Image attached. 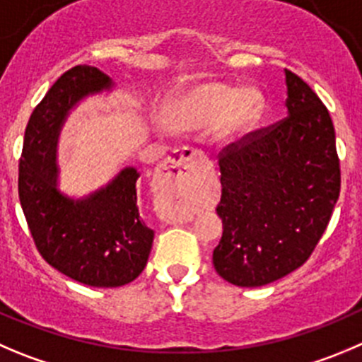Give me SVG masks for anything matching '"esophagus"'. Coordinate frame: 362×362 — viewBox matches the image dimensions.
<instances>
[{"instance_id": "obj_1", "label": "esophagus", "mask_w": 362, "mask_h": 362, "mask_svg": "<svg viewBox=\"0 0 362 362\" xmlns=\"http://www.w3.org/2000/svg\"><path fill=\"white\" fill-rule=\"evenodd\" d=\"M165 174L170 179V185L174 190L190 194L195 190V151L183 147V149L175 151L172 156H168L163 161ZM179 220H192L190 208H179Z\"/></svg>"}]
</instances>
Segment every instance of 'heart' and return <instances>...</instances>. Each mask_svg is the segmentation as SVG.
<instances>
[{
	"label": "heart",
	"mask_w": 362,
	"mask_h": 362,
	"mask_svg": "<svg viewBox=\"0 0 362 362\" xmlns=\"http://www.w3.org/2000/svg\"><path fill=\"white\" fill-rule=\"evenodd\" d=\"M261 98L252 88L236 90L226 83H202L170 101L167 120L175 129L208 127L213 146L226 147L243 135L257 119Z\"/></svg>",
	"instance_id": "heart-1"
}]
</instances>
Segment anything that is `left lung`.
<instances>
[{"instance_id": "obj_1", "label": "left lung", "mask_w": 362, "mask_h": 362, "mask_svg": "<svg viewBox=\"0 0 362 362\" xmlns=\"http://www.w3.org/2000/svg\"><path fill=\"white\" fill-rule=\"evenodd\" d=\"M284 74L288 115L229 144L218 158L223 233L213 264L242 288L264 286L302 267L341 188L329 110L295 72Z\"/></svg>"}]
</instances>
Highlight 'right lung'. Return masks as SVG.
<instances>
[{
  "mask_svg": "<svg viewBox=\"0 0 362 362\" xmlns=\"http://www.w3.org/2000/svg\"><path fill=\"white\" fill-rule=\"evenodd\" d=\"M110 87L112 80L98 67L76 65L64 72L33 110L19 160V201L37 250L58 272L94 288L135 281L154 238L140 218V174L133 167L81 201L57 188V140L69 110Z\"/></svg>",
  "mask_w": 362,
  "mask_h": 362,
  "instance_id": "obj_1",
  "label": "right lung"
}]
</instances>
